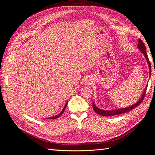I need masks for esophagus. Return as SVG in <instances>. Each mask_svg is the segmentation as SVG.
Instances as JSON below:
<instances>
[{
    "instance_id": "1",
    "label": "esophagus",
    "mask_w": 155,
    "mask_h": 155,
    "mask_svg": "<svg viewBox=\"0 0 155 155\" xmlns=\"http://www.w3.org/2000/svg\"><path fill=\"white\" fill-rule=\"evenodd\" d=\"M91 79H88V78L85 79V83H87V84H90L91 83Z\"/></svg>"
}]
</instances>
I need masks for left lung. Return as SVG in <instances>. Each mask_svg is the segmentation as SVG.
<instances>
[{
  "mask_svg": "<svg viewBox=\"0 0 155 155\" xmlns=\"http://www.w3.org/2000/svg\"><path fill=\"white\" fill-rule=\"evenodd\" d=\"M138 48L141 51V52L143 54V55L145 56V59H146L147 61V63L148 64V66H149V74L150 76H151V63H150V61L149 60L148 58V56L147 54L146 53V48H145V46L144 45V43L142 41L141 39H138ZM146 87L145 88V90L143 91V92L142 93V94L141 95V97H140V99L138 100V101L135 103L134 104L129 106L127 107H125V108H122V109H114V110H103V109H100L99 108L97 107L95 105V103L93 102L92 104V107H93V109L94 110V111L98 114H100L101 116H114V115H118L120 114H123L125 113V112H127L131 110H133V109H134L135 107H137V106H138L140 104H141L142 101H143V98L145 97V92H146V89H147Z\"/></svg>",
  "mask_w": 155,
  "mask_h": 155,
  "instance_id": "1",
  "label": "left lung"
}]
</instances>
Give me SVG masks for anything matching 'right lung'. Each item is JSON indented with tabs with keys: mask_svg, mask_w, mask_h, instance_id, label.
Listing matches in <instances>:
<instances>
[{
	"mask_svg": "<svg viewBox=\"0 0 155 155\" xmlns=\"http://www.w3.org/2000/svg\"><path fill=\"white\" fill-rule=\"evenodd\" d=\"M67 103H68V101L66 103V104H65V105H64V107H63V110H61V112H60L59 114H58V115H56V116H53V117H50V118H48L47 119H56V118H58L59 117H60L61 116V115L63 112H64V110H65V109H66V107H67Z\"/></svg>",
	"mask_w": 155,
	"mask_h": 155,
	"instance_id": "add662e5",
	"label": "right lung"
}]
</instances>
